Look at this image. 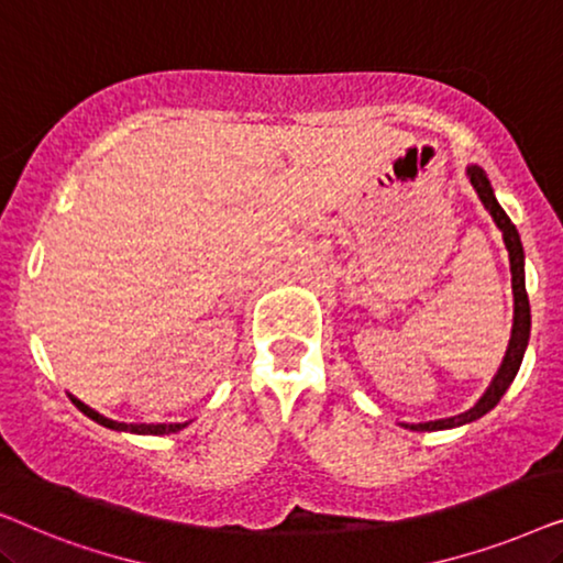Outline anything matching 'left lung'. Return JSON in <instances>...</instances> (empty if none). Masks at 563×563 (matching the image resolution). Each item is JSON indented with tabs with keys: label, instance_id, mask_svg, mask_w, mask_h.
<instances>
[{
	"label": "left lung",
	"instance_id": "8db88e82",
	"mask_svg": "<svg viewBox=\"0 0 563 563\" xmlns=\"http://www.w3.org/2000/svg\"><path fill=\"white\" fill-rule=\"evenodd\" d=\"M466 176H468V181H472V187L476 189V195H479L482 205L487 207L492 220H495L497 228L503 230V241L507 245V253H510L512 297H515L512 335H510V345H507V353L503 358V366H499L495 379H492L487 391H484V395L479 397V402H476L472 410L453 415V418H443V420L412 422V426H410V422H405V428H410V430H445V428H459V426H466V422L479 420L482 415H487L492 407H495L499 399H503L507 387H510L512 379H515V374H518V368L522 364V356H526V349H528L530 305H528V291H526V268H522V261H526V256H522V243H520L518 228L512 225L503 207H499L495 191H492V184L487 179V174H484V168L476 166V164L468 166Z\"/></svg>",
	"mask_w": 563,
	"mask_h": 563
}]
</instances>
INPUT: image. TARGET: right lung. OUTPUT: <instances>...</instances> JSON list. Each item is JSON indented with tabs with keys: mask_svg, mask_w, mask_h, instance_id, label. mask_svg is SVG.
Returning <instances> with one entry per match:
<instances>
[{
	"mask_svg": "<svg viewBox=\"0 0 563 563\" xmlns=\"http://www.w3.org/2000/svg\"><path fill=\"white\" fill-rule=\"evenodd\" d=\"M71 397V395H68ZM71 402L79 407V410L87 415V418H91L95 422H99V426H104V428H110V430H128V433H137V435H168V433H179L181 428H187L189 422H156V426H145V422H118V420H110V418H104V415H99L97 410H91L89 405H84L81 399H76V397H71Z\"/></svg>",
	"mask_w": 563,
	"mask_h": 563,
	"instance_id": "1",
	"label": "right lung"
}]
</instances>
